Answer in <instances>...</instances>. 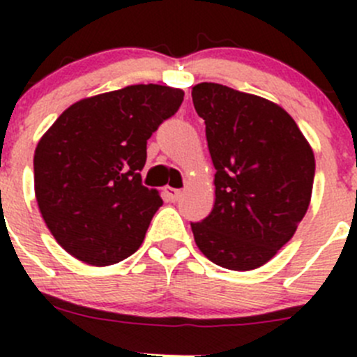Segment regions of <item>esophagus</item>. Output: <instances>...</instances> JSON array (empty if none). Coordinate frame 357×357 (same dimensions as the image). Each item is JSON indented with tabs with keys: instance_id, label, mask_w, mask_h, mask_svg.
Instances as JSON below:
<instances>
[{
	"instance_id": "34e87169",
	"label": "esophagus",
	"mask_w": 357,
	"mask_h": 357,
	"mask_svg": "<svg viewBox=\"0 0 357 357\" xmlns=\"http://www.w3.org/2000/svg\"><path fill=\"white\" fill-rule=\"evenodd\" d=\"M164 195L169 202H178L179 197L183 195V192H181V190H178V188H171V186H165Z\"/></svg>"
}]
</instances>
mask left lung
<instances>
[{
	"label": "left lung",
	"mask_w": 357,
	"mask_h": 357,
	"mask_svg": "<svg viewBox=\"0 0 357 357\" xmlns=\"http://www.w3.org/2000/svg\"><path fill=\"white\" fill-rule=\"evenodd\" d=\"M205 121L215 200L192 231L221 268L250 271L271 261L297 231L311 202L314 153L287 110L215 82L192 89Z\"/></svg>",
	"instance_id": "left-lung-1"
}]
</instances>
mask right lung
Listing matches in <instances>:
<instances>
[{
  "instance_id": "obj_1",
  "label": "right lung",
  "mask_w": 357,
  "mask_h": 357,
  "mask_svg": "<svg viewBox=\"0 0 357 357\" xmlns=\"http://www.w3.org/2000/svg\"><path fill=\"white\" fill-rule=\"evenodd\" d=\"M185 91L135 84L79 100L34 152V192L63 250L91 266L124 261L143 243L162 205L142 185L146 142L174 115Z\"/></svg>"
}]
</instances>
